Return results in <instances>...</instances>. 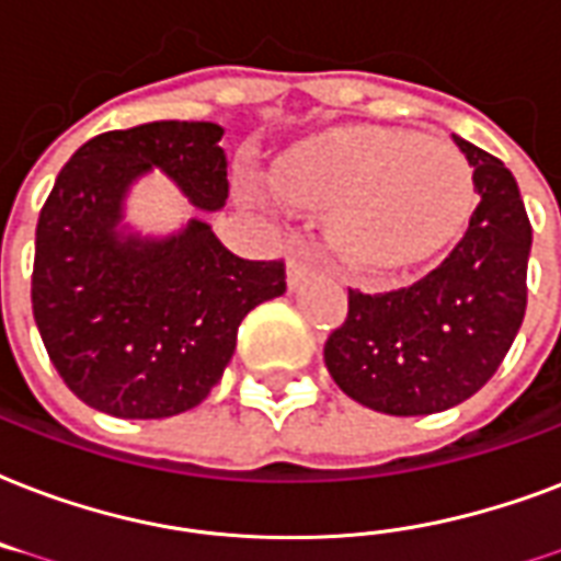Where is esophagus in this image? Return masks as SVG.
I'll use <instances>...</instances> for the list:
<instances>
[{
	"instance_id": "esophagus-1",
	"label": "esophagus",
	"mask_w": 561,
	"mask_h": 561,
	"mask_svg": "<svg viewBox=\"0 0 561 561\" xmlns=\"http://www.w3.org/2000/svg\"><path fill=\"white\" fill-rule=\"evenodd\" d=\"M312 275V260L307 254H293L289 263H286V284L289 289H298V286Z\"/></svg>"
}]
</instances>
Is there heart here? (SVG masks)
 Here are the masks:
<instances>
[{
    "instance_id": "b5f03b06",
    "label": "heart",
    "mask_w": 561,
    "mask_h": 561,
    "mask_svg": "<svg viewBox=\"0 0 561 561\" xmlns=\"http://www.w3.org/2000/svg\"><path fill=\"white\" fill-rule=\"evenodd\" d=\"M275 175L293 204L330 210L342 249L368 263H394L438 245L474 198V172L457 146L398 128L304 142L277 160ZM240 190L249 202L266 204L257 178H242Z\"/></svg>"
}]
</instances>
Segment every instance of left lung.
I'll list each match as a JSON object with an SVG mask.
<instances>
[{"mask_svg": "<svg viewBox=\"0 0 561 561\" xmlns=\"http://www.w3.org/2000/svg\"><path fill=\"white\" fill-rule=\"evenodd\" d=\"M480 204L433 272L392 293L348 289V316L324 342L342 392L386 415H430L480 392L518 336L533 245L518 184L501 160L454 137Z\"/></svg>", "mask_w": 561, "mask_h": 561, "instance_id": "1", "label": "left lung"}]
</instances>
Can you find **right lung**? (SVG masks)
<instances>
[{
    "label": "right lung",
    "mask_w": 561,
    "mask_h": 561,
    "mask_svg": "<svg viewBox=\"0 0 561 561\" xmlns=\"http://www.w3.org/2000/svg\"><path fill=\"white\" fill-rule=\"evenodd\" d=\"M216 123H146L87 140L60 169L34 240L32 310L69 392L116 419H169L210 394L257 304L286 293L284 260H242L210 225L151 240L119 231L128 186L167 172L198 210H221Z\"/></svg>",
    "instance_id": "right-lung-1"
}]
</instances>
